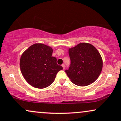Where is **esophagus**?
Wrapping results in <instances>:
<instances>
[{"label":"esophagus","mask_w":121,"mask_h":121,"mask_svg":"<svg viewBox=\"0 0 121 121\" xmlns=\"http://www.w3.org/2000/svg\"><path fill=\"white\" fill-rule=\"evenodd\" d=\"M62 68H63V69H65V64H62Z\"/></svg>","instance_id":"1"}]
</instances>
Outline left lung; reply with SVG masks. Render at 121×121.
Masks as SVG:
<instances>
[{"mask_svg": "<svg viewBox=\"0 0 121 121\" xmlns=\"http://www.w3.org/2000/svg\"><path fill=\"white\" fill-rule=\"evenodd\" d=\"M70 64L65 72L71 81L86 86L97 79L103 68L101 55L92 45L81 43L69 49Z\"/></svg>", "mask_w": 121, "mask_h": 121, "instance_id": "8db88e82", "label": "left lung"}]
</instances>
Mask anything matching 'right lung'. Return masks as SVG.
I'll return each mask as SVG.
<instances>
[{
    "label": "right lung",
    "mask_w": 121,
    "mask_h": 121,
    "mask_svg": "<svg viewBox=\"0 0 121 121\" xmlns=\"http://www.w3.org/2000/svg\"><path fill=\"white\" fill-rule=\"evenodd\" d=\"M53 49L44 44L32 45L22 55L20 69L27 83L37 88L48 87L53 82L58 72L63 68L52 56Z\"/></svg>",
    "instance_id": "obj_1"
}]
</instances>
